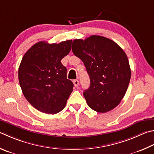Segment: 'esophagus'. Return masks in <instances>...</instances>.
Instances as JSON below:
<instances>
[{
  "label": "esophagus",
  "mask_w": 154,
  "mask_h": 154,
  "mask_svg": "<svg viewBox=\"0 0 154 154\" xmlns=\"http://www.w3.org/2000/svg\"><path fill=\"white\" fill-rule=\"evenodd\" d=\"M73 84H74V85L75 86V88H77L78 85H79V81L77 80V79L74 80V81H73Z\"/></svg>",
  "instance_id": "34e87169"
}]
</instances>
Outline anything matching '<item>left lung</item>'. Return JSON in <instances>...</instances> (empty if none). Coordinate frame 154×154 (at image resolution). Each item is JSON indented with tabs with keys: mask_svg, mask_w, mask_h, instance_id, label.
<instances>
[{
	"mask_svg": "<svg viewBox=\"0 0 154 154\" xmlns=\"http://www.w3.org/2000/svg\"><path fill=\"white\" fill-rule=\"evenodd\" d=\"M72 51L84 63L90 86L83 92L92 110L105 113L125 96L131 71L127 54L114 41L100 35L75 40Z\"/></svg>",
	"mask_w": 154,
	"mask_h": 154,
	"instance_id": "obj_1",
	"label": "left lung"
}]
</instances>
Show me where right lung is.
I'll return each instance as SVG.
<instances>
[{"mask_svg":"<svg viewBox=\"0 0 154 154\" xmlns=\"http://www.w3.org/2000/svg\"><path fill=\"white\" fill-rule=\"evenodd\" d=\"M72 40L59 44L45 41L35 44L24 54L18 71L19 85L29 104L46 114L65 108L73 83L66 78L61 60L71 48Z\"/></svg>","mask_w":154,"mask_h":154,"instance_id":"right-lung-1","label":"right lung"}]
</instances>
